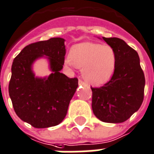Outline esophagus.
<instances>
[{"label": "esophagus", "instance_id": "34e87169", "mask_svg": "<svg viewBox=\"0 0 154 154\" xmlns=\"http://www.w3.org/2000/svg\"><path fill=\"white\" fill-rule=\"evenodd\" d=\"M78 83H79L80 85H86V82H85L84 81H82V79H79V82H78Z\"/></svg>", "mask_w": 154, "mask_h": 154}]
</instances>
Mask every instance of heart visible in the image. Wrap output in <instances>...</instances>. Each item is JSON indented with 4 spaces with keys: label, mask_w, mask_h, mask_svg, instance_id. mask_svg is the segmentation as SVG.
Listing matches in <instances>:
<instances>
[{
    "label": "heart",
    "mask_w": 154,
    "mask_h": 154,
    "mask_svg": "<svg viewBox=\"0 0 154 154\" xmlns=\"http://www.w3.org/2000/svg\"><path fill=\"white\" fill-rule=\"evenodd\" d=\"M65 63L82 69L86 82L100 85L107 82L114 72L116 54L109 45L84 42L72 47Z\"/></svg>",
    "instance_id": "1"
}]
</instances>
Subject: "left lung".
Wrapping results in <instances>:
<instances>
[{
	"instance_id": "left-lung-1",
	"label": "left lung",
	"mask_w": 154,
	"mask_h": 154,
	"mask_svg": "<svg viewBox=\"0 0 154 154\" xmlns=\"http://www.w3.org/2000/svg\"><path fill=\"white\" fill-rule=\"evenodd\" d=\"M113 49L116 65L111 79L103 86L91 87L92 109L101 122L121 123L139 109L144 100L146 79L138 53L117 37H102Z\"/></svg>"
}]
</instances>
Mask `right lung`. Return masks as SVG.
<instances>
[{
	"label": "right lung",
	"instance_id": "right-lung-1",
	"mask_svg": "<svg viewBox=\"0 0 154 154\" xmlns=\"http://www.w3.org/2000/svg\"><path fill=\"white\" fill-rule=\"evenodd\" d=\"M47 55L53 73L48 79L34 77L33 61ZM65 39L53 37L25 46L13 60L8 94L16 114L34 128L55 126L62 122L78 86L77 77L60 72L65 63Z\"/></svg>",
	"mask_w": 154,
	"mask_h": 154
}]
</instances>
